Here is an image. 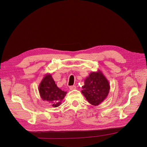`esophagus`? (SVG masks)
Wrapping results in <instances>:
<instances>
[{
	"instance_id": "34e87169",
	"label": "esophagus",
	"mask_w": 147,
	"mask_h": 147,
	"mask_svg": "<svg viewBox=\"0 0 147 147\" xmlns=\"http://www.w3.org/2000/svg\"><path fill=\"white\" fill-rule=\"evenodd\" d=\"M69 88H70V90H76V86H70V87H69Z\"/></svg>"
}]
</instances>
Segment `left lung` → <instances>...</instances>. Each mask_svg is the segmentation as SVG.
<instances>
[{"instance_id": "8db88e82", "label": "left lung", "mask_w": 147, "mask_h": 147, "mask_svg": "<svg viewBox=\"0 0 147 147\" xmlns=\"http://www.w3.org/2000/svg\"><path fill=\"white\" fill-rule=\"evenodd\" d=\"M82 94L92 105L98 106L105 99L109 92L108 80L100 70L91 72L84 80Z\"/></svg>"}]
</instances>
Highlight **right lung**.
Segmentation results:
<instances>
[{"label": "right lung", "instance_id": "1", "mask_svg": "<svg viewBox=\"0 0 147 147\" xmlns=\"http://www.w3.org/2000/svg\"><path fill=\"white\" fill-rule=\"evenodd\" d=\"M39 93L43 100L47 101L55 108L61 105L67 92L57 87L51 74H47L42 80L38 87Z\"/></svg>", "mask_w": 147, "mask_h": 147}]
</instances>
